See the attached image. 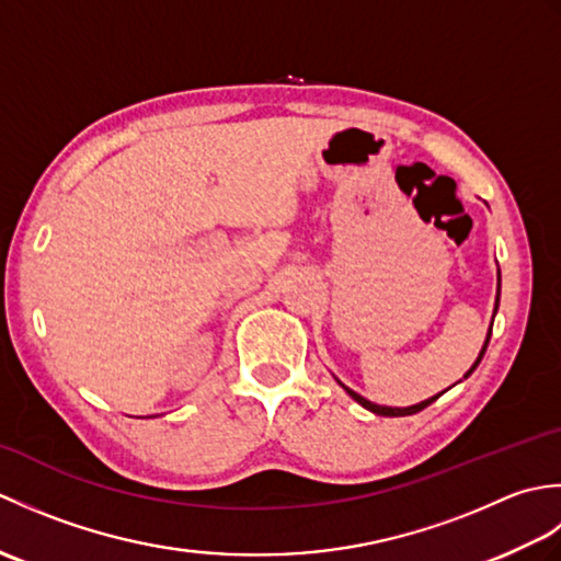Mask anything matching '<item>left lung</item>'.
Listing matches in <instances>:
<instances>
[{
    "label": "left lung",
    "instance_id": "left-lung-1",
    "mask_svg": "<svg viewBox=\"0 0 561 561\" xmlns=\"http://www.w3.org/2000/svg\"><path fill=\"white\" fill-rule=\"evenodd\" d=\"M499 287H502V274H499ZM496 308H499V294H496ZM496 308H494V313H496ZM490 335H492V328H490ZM490 335H486V340H484V347H482V352H480V356H478V362H474L472 366H470V371L465 374V378H468L474 368H478V364L482 362V356H484V352H486V344H490ZM340 383V380H337ZM344 390L350 392V396L362 404V408H366V410H371L374 414H380V416H408V414H414V412H422L424 408H428V404H432L434 400H438L440 398V392L438 396H434V398H428V400H424V402H416V404H412V408H383V404H376V402H368L366 398H362L359 392H354V390H350L347 386L344 383H340Z\"/></svg>",
    "mask_w": 561,
    "mask_h": 561
}]
</instances>
